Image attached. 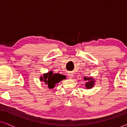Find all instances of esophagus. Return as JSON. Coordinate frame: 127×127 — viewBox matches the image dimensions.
<instances>
[{
  "label": "esophagus",
  "mask_w": 127,
  "mask_h": 127,
  "mask_svg": "<svg viewBox=\"0 0 127 127\" xmlns=\"http://www.w3.org/2000/svg\"><path fill=\"white\" fill-rule=\"evenodd\" d=\"M68 77L70 78V79H72V78L73 77V74L72 73H69V74H68Z\"/></svg>",
  "instance_id": "34e87169"
}]
</instances>
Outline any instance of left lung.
<instances>
[{
    "label": "left lung",
    "mask_w": 127,
    "mask_h": 127,
    "mask_svg": "<svg viewBox=\"0 0 127 127\" xmlns=\"http://www.w3.org/2000/svg\"><path fill=\"white\" fill-rule=\"evenodd\" d=\"M84 79L85 81H87L85 83V87H86V88H87V89H91L95 86V80L93 77H84Z\"/></svg>",
    "instance_id": "1"
}]
</instances>
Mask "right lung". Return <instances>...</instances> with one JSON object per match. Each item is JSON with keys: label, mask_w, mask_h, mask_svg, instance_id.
Returning <instances> with one entry per match:
<instances>
[{"label": "right lung", "mask_w": 127, "mask_h": 127, "mask_svg": "<svg viewBox=\"0 0 127 127\" xmlns=\"http://www.w3.org/2000/svg\"><path fill=\"white\" fill-rule=\"evenodd\" d=\"M63 79H65V76L60 73H53V71L50 70L49 72L43 74L41 76L40 80L48 86L50 89L54 88L55 84L60 82Z\"/></svg>", "instance_id": "1"}]
</instances>
